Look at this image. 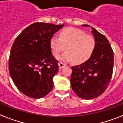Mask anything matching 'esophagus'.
Returning a JSON list of instances; mask_svg holds the SVG:
<instances>
[{
    "mask_svg": "<svg viewBox=\"0 0 123 123\" xmlns=\"http://www.w3.org/2000/svg\"><path fill=\"white\" fill-rule=\"evenodd\" d=\"M66 66V64L65 63H63V62H59V68L60 69L62 68H64V66Z\"/></svg>",
    "mask_w": 123,
    "mask_h": 123,
    "instance_id": "esophagus-1",
    "label": "esophagus"
}]
</instances>
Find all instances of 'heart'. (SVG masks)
<instances>
[{
	"mask_svg": "<svg viewBox=\"0 0 123 123\" xmlns=\"http://www.w3.org/2000/svg\"><path fill=\"white\" fill-rule=\"evenodd\" d=\"M95 42L92 36L87 35L80 29L67 28L50 40V47L54 56H58L65 49L67 51L59 59L82 64L90 58L94 50Z\"/></svg>",
	"mask_w": 123,
	"mask_h": 123,
	"instance_id": "obj_1",
	"label": "heart"
}]
</instances>
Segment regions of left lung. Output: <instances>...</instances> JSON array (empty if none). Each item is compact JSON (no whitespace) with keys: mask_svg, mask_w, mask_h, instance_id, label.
Returning <instances> with one entry per match:
<instances>
[{"mask_svg":"<svg viewBox=\"0 0 123 123\" xmlns=\"http://www.w3.org/2000/svg\"><path fill=\"white\" fill-rule=\"evenodd\" d=\"M95 45L91 57L86 62L71 67V85L76 95L89 100L102 94L111 80L114 67V53L109 42L104 35L88 25Z\"/></svg>","mask_w":123,"mask_h":123,"instance_id":"8db88e82","label":"left lung"}]
</instances>
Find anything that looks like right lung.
Returning a JSON list of instances; mask_svg holds the SVG:
<instances>
[{"label":"right lung","mask_w":123,"mask_h":123,"mask_svg":"<svg viewBox=\"0 0 123 123\" xmlns=\"http://www.w3.org/2000/svg\"><path fill=\"white\" fill-rule=\"evenodd\" d=\"M64 26L35 23L22 31L14 42L9 71L16 86L24 95L40 98L52 89L53 78L59 66L52 54L50 40Z\"/></svg>","instance_id":"right-lung-1"}]
</instances>
